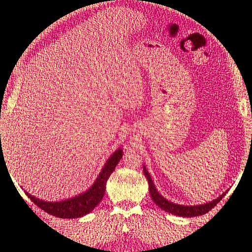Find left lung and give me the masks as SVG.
I'll return each instance as SVG.
<instances>
[{"instance_id": "1", "label": "left lung", "mask_w": 252, "mask_h": 252, "mask_svg": "<svg viewBox=\"0 0 252 252\" xmlns=\"http://www.w3.org/2000/svg\"><path fill=\"white\" fill-rule=\"evenodd\" d=\"M143 174L148 179V184H149V190L151 195V199L156 203V205H158L161 210L165 211V212H168L171 214L178 215V217H184V218H193V217H198V215H203L209 212L210 210H212L213 207L218 204V203L221 201L224 196L226 191H224L222 195H220L218 198L213 199L209 203H204V204H198V205H181L177 204V203L170 202L168 199H166L162 195L159 193L156 189L155 184L151 179L150 174L148 173L146 166H143Z\"/></svg>"}]
</instances>
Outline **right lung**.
Here are the masks:
<instances>
[{"mask_svg": "<svg viewBox=\"0 0 252 252\" xmlns=\"http://www.w3.org/2000/svg\"><path fill=\"white\" fill-rule=\"evenodd\" d=\"M122 156L123 150L121 148L115 150L104 163L93 185L87 190L83 191V193L75 195L74 197L63 199V201L59 202H47L33 196V195L29 194L26 190L25 193L40 209L54 215V217L62 219H77L84 217V215L92 212L94 207L98 205V203L102 201L105 194L107 179H109L110 175L113 173Z\"/></svg>", "mask_w": 252, "mask_h": 252, "instance_id": "right-lung-1", "label": "right lung"}]
</instances>
